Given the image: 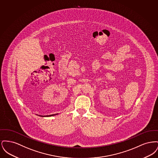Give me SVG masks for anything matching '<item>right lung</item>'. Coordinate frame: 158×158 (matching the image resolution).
Masks as SVG:
<instances>
[{
  "instance_id": "1",
  "label": "right lung",
  "mask_w": 158,
  "mask_h": 158,
  "mask_svg": "<svg viewBox=\"0 0 158 158\" xmlns=\"http://www.w3.org/2000/svg\"><path fill=\"white\" fill-rule=\"evenodd\" d=\"M56 114H52V115H45V116H43V115H40L41 117H51V116H53V115H55Z\"/></svg>"
}]
</instances>
